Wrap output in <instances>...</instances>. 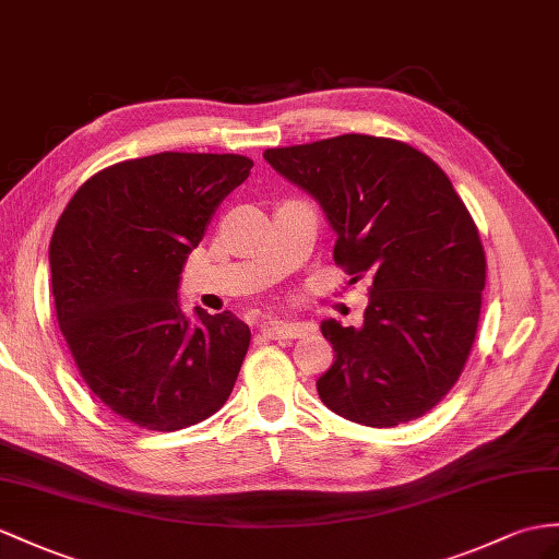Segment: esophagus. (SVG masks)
<instances>
[{
    "label": "esophagus",
    "mask_w": 559,
    "mask_h": 559,
    "mask_svg": "<svg viewBox=\"0 0 559 559\" xmlns=\"http://www.w3.org/2000/svg\"><path fill=\"white\" fill-rule=\"evenodd\" d=\"M310 326L304 322H282V320H270L261 326V332L267 338H298L308 334Z\"/></svg>",
    "instance_id": "1"
}]
</instances>
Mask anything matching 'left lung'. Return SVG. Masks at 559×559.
<instances>
[{
	"mask_svg": "<svg viewBox=\"0 0 559 559\" xmlns=\"http://www.w3.org/2000/svg\"><path fill=\"white\" fill-rule=\"evenodd\" d=\"M320 203L350 282L370 277L362 326L320 324L336 353L318 379L332 413L396 427L453 389L476 336L486 255L453 182L411 144L370 134L265 148Z\"/></svg>",
	"mask_w": 559,
	"mask_h": 559,
	"instance_id": "obj_1",
	"label": "left lung"
}]
</instances>
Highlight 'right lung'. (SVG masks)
<instances>
[{"label":"right lung","mask_w":559,"mask_h":559,"mask_svg":"<svg viewBox=\"0 0 559 559\" xmlns=\"http://www.w3.org/2000/svg\"><path fill=\"white\" fill-rule=\"evenodd\" d=\"M237 154L163 152L92 175L49 243L57 320L85 384L132 425L177 431L221 411L251 330L180 301V275L221 201L247 180Z\"/></svg>","instance_id":"1"}]
</instances>
